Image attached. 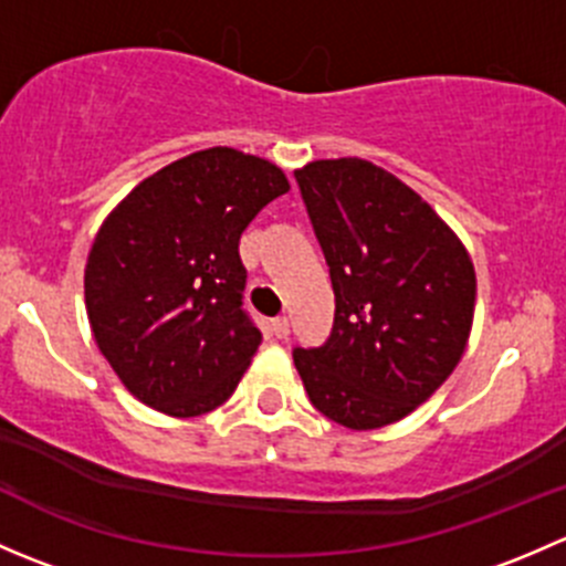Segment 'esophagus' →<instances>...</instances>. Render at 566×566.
I'll list each match as a JSON object with an SVG mask.
<instances>
[{"mask_svg": "<svg viewBox=\"0 0 566 566\" xmlns=\"http://www.w3.org/2000/svg\"><path fill=\"white\" fill-rule=\"evenodd\" d=\"M273 336H276V339H287L290 336V319L287 317H279V319H273Z\"/></svg>", "mask_w": 566, "mask_h": 566, "instance_id": "obj_1", "label": "esophagus"}]
</instances>
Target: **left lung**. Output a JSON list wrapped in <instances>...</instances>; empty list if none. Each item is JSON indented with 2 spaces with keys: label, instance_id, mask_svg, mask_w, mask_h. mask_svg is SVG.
I'll return each mask as SVG.
<instances>
[{
  "label": "left lung",
  "instance_id": "1",
  "mask_svg": "<svg viewBox=\"0 0 566 566\" xmlns=\"http://www.w3.org/2000/svg\"><path fill=\"white\" fill-rule=\"evenodd\" d=\"M334 284L328 342L293 350L323 416L367 432L413 413L465 353L476 271L458 232L364 158L295 169Z\"/></svg>",
  "mask_w": 566,
  "mask_h": 566
}]
</instances>
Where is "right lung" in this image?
Returning <instances> with one entry per match:
<instances>
[{
    "instance_id": "right-lung-1",
    "label": "right lung",
    "mask_w": 566,
    "mask_h": 566,
    "mask_svg": "<svg viewBox=\"0 0 566 566\" xmlns=\"http://www.w3.org/2000/svg\"><path fill=\"white\" fill-rule=\"evenodd\" d=\"M290 191L268 158L208 147L145 177L101 224L84 268L95 345L139 402L191 419L230 399L262 334L241 310L238 243Z\"/></svg>"
}]
</instances>
